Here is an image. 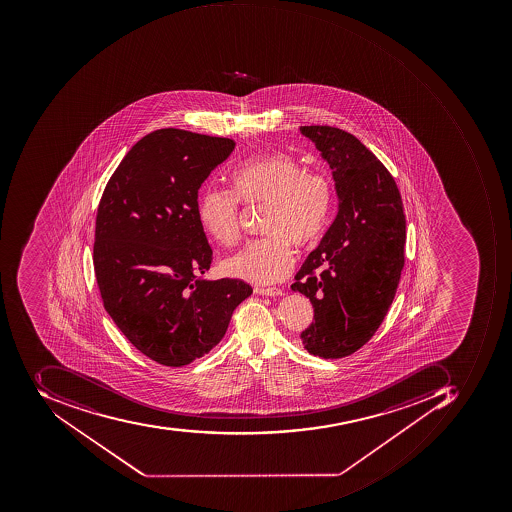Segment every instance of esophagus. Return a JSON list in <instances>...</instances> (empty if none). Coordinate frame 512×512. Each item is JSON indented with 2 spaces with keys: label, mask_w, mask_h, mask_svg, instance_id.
Listing matches in <instances>:
<instances>
[{
  "label": "esophagus",
  "mask_w": 512,
  "mask_h": 512,
  "mask_svg": "<svg viewBox=\"0 0 512 512\" xmlns=\"http://www.w3.org/2000/svg\"><path fill=\"white\" fill-rule=\"evenodd\" d=\"M254 293L262 296H281L282 290L278 289V287H256Z\"/></svg>",
  "instance_id": "34e87169"
}]
</instances>
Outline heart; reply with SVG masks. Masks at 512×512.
Returning a JSON list of instances; mask_svg holds the SVG:
<instances>
[{"instance_id":"1","label":"heart","mask_w":512,"mask_h":512,"mask_svg":"<svg viewBox=\"0 0 512 512\" xmlns=\"http://www.w3.org/2000/svg\"><path fill=\"white\" fill-rule=\"evenodd\" d=\"M231 191L208 186L199 199L203 231L222 245L239 239V202L267 206L262 233L223 259L230 278L253 284L278 282L293 267L292 245L315 244L331 222L334 185L321 171H306L290 153L275 152L245 161L231 172Z\"/></svg>"}]
</instances>
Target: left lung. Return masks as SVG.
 Wrapping results in <instances>:
<instances>
[{
  "label": "left lung",
  "mask_w": 512,
  "mask_h": 512,
  "mask_svg": "<svg viewBox=\"0 0 512 512\" xmlns=\"http://www.w3.org/2000/svg\"><path fill=\"white\" fill-rule=\"evenodd\" d=\"M299 130L331 166L340 199L292 284L313 306L301 341L321 359H341L371 340L393 303L405 264L404 209L390 172L354 135L331 126Z\"/></svg>",
  "instance_id": "1"
}]
</instances>
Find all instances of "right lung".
<instances>
[{
	"label": "right lung",
	"instance_id": "right-lung-1",
	"mask_svg": "<svg viewBox=\"0 0 512 512\" xmlns=\"http://www.w3.org/2000/svg\"><path fill=\"white\" fill-rule=\"evenodd\" d=\"M230 138L160 129L127 152L105 186L93 262L102 303L138 351L164 366L208 354L253 293L200 278L213 262L199 189L233 152Z\"/></svg>",
	"mask_w": 512,
	"mask_h": 512
}]
</instances>
